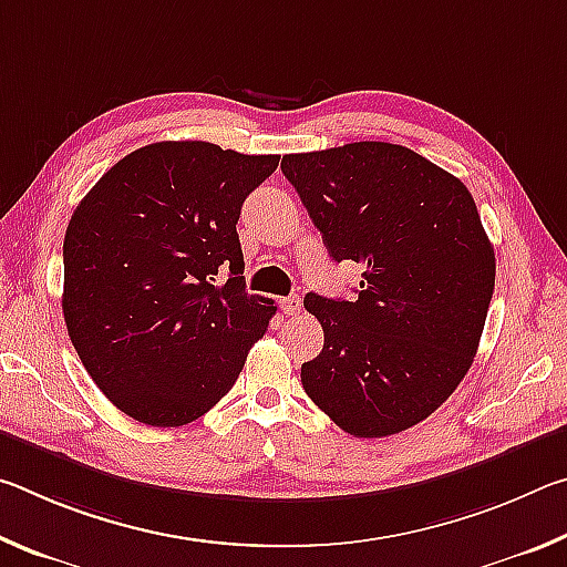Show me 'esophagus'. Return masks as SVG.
<instances>
[{"label":"esophagus","instance_id":"esophagus-1","mask_svg":"<svg viewBox=\"0 0 567 567\" xmlns=\"http://www.w3.org/2000/svg\"><path fill=\"white\" fill-rule=\"evenodd\" d=\"M280 307L285 310V315H297V312L302 310V300H300V295L282 297V300H280Z\"/></svg>","mask_w":567,"mask_h":567}]
</instances>
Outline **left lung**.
Masks as SVG:
<instances>
[{
  "label": "left lung",
  "mask_w": 567,
  "mask_h": 567,
  "mask_svg": "<svg viewBox=\"0 0 567 567\" xmlns=\"http://www.w3.org/2000/svg\"><path fill=\"white\" fill-rule=\"evenodd\" d=\"M334 262L364 267L358 297L310 292L324 344L302 388L354 437L417 425L473 364L495 287V252L457 177L390 142L282 157Z\"/></svg>",
  "instance_id": "1"
}]
</instances>
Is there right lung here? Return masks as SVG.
<instances>
[{
    "instance_id": "add662e5",
    "label": "right lung",
    "mask_w": 567,
    "mask_h": 567,
    "mask_svg": "<svg viewBox=\"0 0 567 567\" xmlns=\"http://www.w3.org/2000/svg\"><path fill=\"white\" fill-rule=\"evenodd\" d=\"M277 162L213 142H155L76 205L64 235L66 332L124 415L155 427L203 417L267 332L277 307L245 290L237 219Z\"/></svg>"
}]
</instances>
